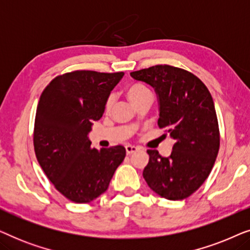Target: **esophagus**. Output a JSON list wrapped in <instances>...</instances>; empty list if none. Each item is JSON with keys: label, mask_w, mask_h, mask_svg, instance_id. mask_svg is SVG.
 <instances>
[{"label": "esophagus", "mask_w": 250, "mask_h": 250, "mask_svg": "<svg viewBox=\"0 0 250 250\" xmlns=\"http://www.w3.org/2000/svg\"><path fill=\"white\" fill-rule=\"evenodd\" d=\"M125 149H126V153H127V155H132V153H134L139 150V148H136V146H126Z\"/></svg>", "instance_id": "esophagus-1"}]
</instances>
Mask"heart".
I'll return each mask as SVG.
<instances>
[{
  "label": "heart",
  "mask_w": 250,
  "mask_h": 250,
  "mask_svg": "<svg viewBox=\"0 0 250 250\" xmlns=\"http://www.w3.org/2000/svg\"><path fill=\"white\" fill-rule=\"evenodd\" d=\"M146 94H151V91H150L149 88L143 84L133 83L131 85H128L127 88H126V95H127L129 101H131L133 104ZM112 102H114V98H112V95H109V97L105 99L104 105V109L105 112L110 111V109L112 107Z\"/></svg>",
  "instance_id": "heart-1"
}]
</instances>
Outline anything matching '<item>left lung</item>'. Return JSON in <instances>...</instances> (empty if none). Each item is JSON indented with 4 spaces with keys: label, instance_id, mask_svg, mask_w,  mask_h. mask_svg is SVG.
<instances>
[{
    "label": "left lung",
    "instance_id": "1",
    "mask_svg": "<svg viewBox=\"0 0 250 250\" xmlns=\"http://www.w3.org/2000/svg\"><path fill=\"white\" fill-rule=\"evenodd\" d=\"M136 81L155 88L159 100V128L175 140L170 156L148 150L143 177L150 189L168 200H182L199 189L211 172L218 149L220 129L213 98L190 71L157 64L132 71Z\"/></svg>",
    "mask_w": 250,
    "mask_h": 250
}]
</instances>
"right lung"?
I'll use <instances>...</instances> for the list:
<instances>
[{
    "mask_svg": "<svg viewBox=\"0 0 250 250\" xmlns=\"http://www.w3.org/2000/svg\"><path fill=\"white\" fill-rule=\"evenodd\" d=\"M123 76V71L75 70L53 78L41 94L34 126L37 162L54 188L74 203H90L105 192L125 158L123 146L99 151L87 138Z\"/></svg>",
    "mask_w": 250,
    "mask_h": 250,
    "instance_id": "add662e5",
    "label": "right lung"
}]
</instances>
